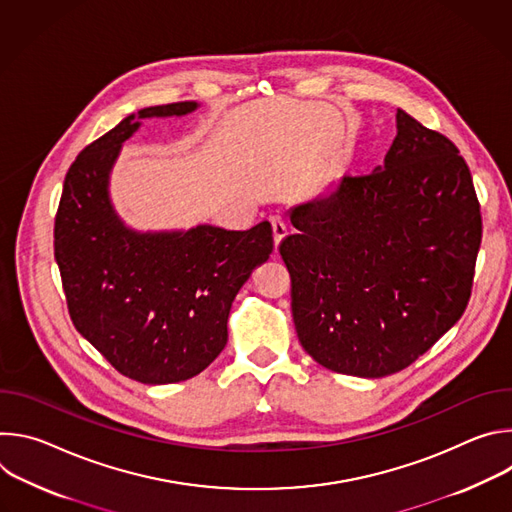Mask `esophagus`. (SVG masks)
I'll list each match as a JSON object with an SVG mask.
<instances>
[{"label": "esophagus", "instance_id": "esophagus-1", "mask_svg": "<svg viewBox=\"0 0 512 512\" xmlns=\"http://www.w3.org/2000/svg\"><path fill=\"white\" fill-rule=\"evenodd\" d=\"M271 231H273V247H275V251H277L279 245H281V241L287 237V229H285V225H283L281 221H277V218H273V221H271Z\"/></svg>", "mask_w": 512, "mask_h": 512}]
</instances>
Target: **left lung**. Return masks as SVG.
<instances>
[{"label":"left lung","instance_id":"obj_1","mask_svg":"<svg viewBox=\"0 0 512 512\" xmlns=\"http://www.w3.org/2000/svg\"><path fill=\"white\" fill-rule=\"evenodd\" d=\"M383 166L289 210L281 241L291 314L322 367L364 379L403 371L464 314L482 241L456 145L397 109Z\"/></svg>","mask_w":512,"mask_h":512}]
</instances>
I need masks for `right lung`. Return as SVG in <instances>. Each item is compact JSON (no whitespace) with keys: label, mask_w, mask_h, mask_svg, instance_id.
Returning a JSON list of instances; mask_svg holds the SVG:
<instances>
[{"label":"right lung","mask_w":512,"mask_h":512,"mask_svg":"<svg viewBox=\"0 0 512 512\" xmlns=\"http://www.w3.org/2000/svg\"><path fill=\"white\" fill-rule=\"evenodd\" d=\"M196 101L145 107L77 156L54 221V257L75 328L145 385L196 377L227 346L239 289L273 251L267 221L249 231L129 229L109 196V176L143 119L182 117Z\"/></svg>","instance_id":"1"}]
</instances>
